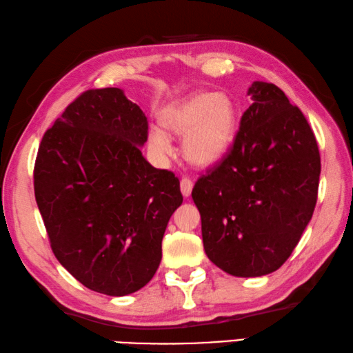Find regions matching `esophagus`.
<instances>
[{"instance_id": "34e87169", "label": "esophagus", "mask_w": 353, "mask_h": 353, "mask_svg": "<svg viewBox=\"0 0 353 353\" xmlns=\"http://www.w3.org/2000/svg\"><path fill=\"white\" fill-rule=\"evenodd\" d=\"M180 188H181V194L184 196H189L192 194V188H194V183L189 180V178H183L181 183H180Z\"/></svg>"}]
</instances>
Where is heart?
Instances as JSON below:
<instances>
[{
    "label": "heart",
    "mask_w": 353,
    "mask_h": 353,
    "mask_svg": "<svg viewBox=\"0 0 353 353\" xmlns=\"http://www.w3.org/2000/svg\"><path fill=\"white\" fill-rule=\"evenodd\" d=\"M164 127L183 142L184 157L190 164L211 167L231 150L237 132V111L225 94L201 92L167 108ZM150 144L161 154L170 152V139L163 128L150 130Z\"/></svg>",
    "instance_id": "heart-1"
}]
</instances>
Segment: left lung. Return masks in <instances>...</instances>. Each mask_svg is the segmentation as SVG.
<instances>
[{"label": "left lung", "mask_w": 353, "mask_h": 353, "mask_svg": "<svg viewBox=\"0 0 353 353\" xmlns=\"http://www.w3.org/2000/svg\"><path fill=\"white\" fill-rule=\"evenodd\" d=\"M248 96L231 150L192 189L209 261L237 277L270 274L292 256L321 173L316 138L285 92L254 82Z\"/></svg>", "instance_id": "obj_1"}]
</instances>
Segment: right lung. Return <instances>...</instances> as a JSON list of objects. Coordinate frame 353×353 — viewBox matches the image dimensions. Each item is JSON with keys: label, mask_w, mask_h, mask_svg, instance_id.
I'll use <instances>...</instances> for the list:
<instances>
[{"label": "right lung", "mask_w": 353, "mask_h": 353, "mask_svg": "<svg viewBox=\"0 0 353 353\" xmlns=\"http://www.w3.org/2000/svg\"><path fill=\"white\" fill-rule=\"evenodd\" d=\"M148 122L119 88L88 90L46 130L34 190L57 261L92 292L150 282L183 195L175 173L142 157Z\"/></svg>", "instance_id": "1"}]
</instances>
